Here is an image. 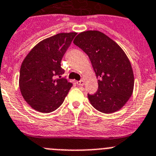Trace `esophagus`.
Segmentation results:
<instances>
[{"label":"esophagus","instance_id":"1","mask_svg":"<svg viewBox=\"0 0 156 156\" xmlns=\"http://www.w3.org/2000/svg\"><path fill=\"white\" fill-rule=\"evenodd\" d=\"M77 85H83L84 84H85V81H83V80H81V81H78L76 82Z\"/></svg>","mask_w":156,"mask_h":156}]
</instances>
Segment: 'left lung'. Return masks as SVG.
<instances>
[{
  "label": "left lung",
  "instance_id": "8db88e82",
  "mask_svg": "<svg viewBox=\"0 0 156 156\" xmlns=\"http://www.w3.org/2000/svg\"><path fill=\"white\" fill-rule=\"evenodd\" d=\"M73 43L88 56L99 78L97 92L88 94L92 106L104 113L120 110L132 95L134 85L132 67L124 51L97 30L80 33Z\"/></svg>",
  "mask_w": 156,
  "mask_h": 156
}]
</instances>
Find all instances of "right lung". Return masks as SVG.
I'll return each mask as SVG.
<instances>
[{
	"label": "right lung",
	"instance_id": "add662e5",
	"mask_svg": "<svg viewBox=\"0 0 156 156\" xmlns=\"http://www.w3.org/2000/svg\"><path fill=\"white\" fill-rule=\"evenodd\" d=\"M77 33H61L42 40L23 60L19 75L22 97L35 110L50 113L64 102L72 84L61 78L63 56Z\"/></svg>",
	"mask_w": 156,
	"mask_h": 156
}]
</instances>
